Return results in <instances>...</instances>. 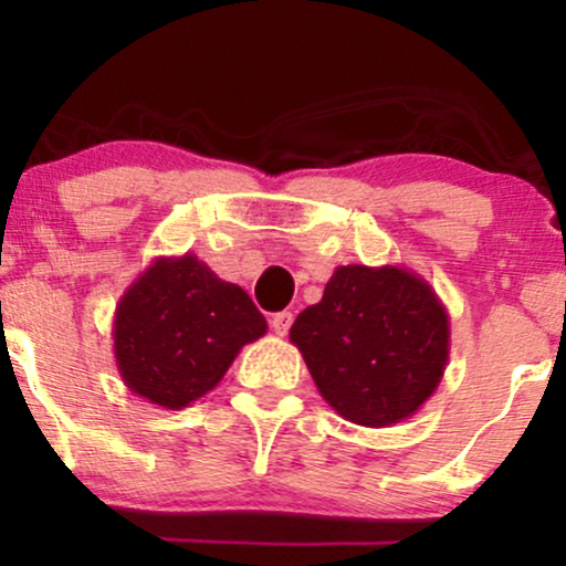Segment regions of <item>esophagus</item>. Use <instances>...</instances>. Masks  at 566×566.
Returning <instances> with one entry per match:
<instances>
[{
  "label": "esophagus",
  "instance_id": "34e87169",
  "mask_svg": "<svg viewBox=\"0 0 566 566\" xmlns=\"http://www.w3.org/2000/svg\"><path fill=\"white\" fill-rule=\"evenodd\" d=\"M290 327H292V314H290V311H279V314L271 316V329H274L279 337L287 335Z\"/></svg>",
  "mask_w": 566,
  "mask_h": 566
}]
</instances>
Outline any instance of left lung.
<instances>
[{"mask_svg":"<svg viewBox=\"0 0 566 566\" xmlns=\"http://www.w3.org/2000/svg\"><path fill=\"white\" fill-rule=\"evenodd\" d=\"M290 340L340 418L386 428L439 388L450 316L431 284L401 265H340L322 301L292 324Z\"/></svg>","mask_w":566,"mask_h":566,"instance_id":"8db88e82","label":"left lung"}]
</instances>
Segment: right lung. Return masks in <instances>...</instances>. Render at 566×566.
<instances>
[{
	"instance_id": "obj_1",
	"label": "right lung",
	"mask_w": 566,
	"mask_h": 566,
	"mask_svg": "<svg viewBox=\"0 0 566 566\" xmlns=\"http://www.w3.org/2000/svg\"><path fill=\"white\" fill-rule=\"evenodd\" d=\"M265 329L250 295L197 255L157 258L116 303V369L133 394L184 409L212 391L242 346Z\"/></svg>"
}]
</instances>
